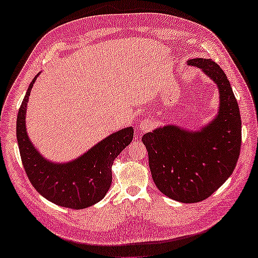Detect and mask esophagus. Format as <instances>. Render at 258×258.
I'll return each mask as SVG.
<instances>
[{
	"label": "esophagus",
	"mask_w": 258,
	"mask_h": 258,
	"mask_svg": "<svg viewBox=\"0 0 258 258\" xmlns=\"http://www.w3.org/2000/svg\"><path fill=\"white\" fill-rule=\"evenodd\" d=\"M153 126H154L153 122L150 120H142L137 125V130L138 132L140 133H146V132H149V131L153 128Z\"/></svg>",
	"instance_id": "obj_1"
}]
</instances>
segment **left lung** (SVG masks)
<instances>
[{
    "label": "left lung",
    "instance_id": "left-lung-1",
    "mask_svg": "<svg viewBox=\"0 0 258 258\" xmlns=\"http://www.w3.org/2000/svg\"><path fill=\"white\" fill-rule=\"evenodd\" d=\"M216 84L218 111L198 130L167 124L146 133L155 185L167 198L196 203L209 198L231 177L241 148V117L230 81L218 64L208 58L188 59Z\"/></svg>",
    "mask_w": 258,
    "mask_h": 258
}]
</instances>
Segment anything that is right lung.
Here are the masks:
<instances>
[{"instance_id":"1","label":"right lung","mask_w":258,"mask_h":258,"mask_svg":"<svg viewBox=\"0 0 258 258\" xmlns=\"http://www.w3.org/2000/svg\"><path fill=\"white\" fill-rule=\"evenodd\" d=\"M40 73L28 86L17 116V141L24 169L36 191L48 201L77 210L92 207L108 193L113 161L133 140V127L110 134L69 162L46 158L35 148L26 130L27 103Z\"/></svg>"}]
</instances>
